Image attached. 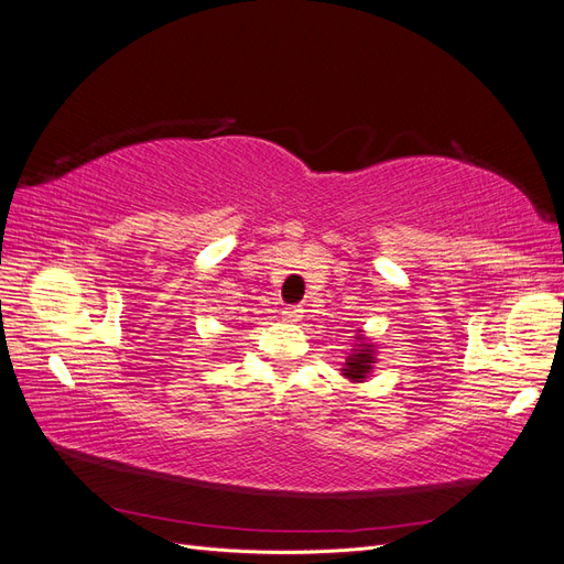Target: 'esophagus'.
<instances>
[{
    "label": "esophagus",
    "instance_id": "obj_1",
    "mask_svg": "<svg viewBox=\"0 0 564 564\" xmlns=\"http://www.w3.org/2000/svg\"><path fill=\"white\" fill-rule=\"evenodd\" d=\"M282 313H284V317H286V319L296 322V319L301 317V313H303V311H301V305H286V308H284Z\"/></svg>",
    "mask_w": 564,
    "mask_h": 564
}]
</instances>
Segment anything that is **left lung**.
Wrapping results in <instances>:
<instances>
[{
  "label": "left lung",
  "instance_id": "left-lung-1",
  "mask_svg": "<svg viewBox=\"0 0 564 564\" xmlns=\"http://www.w3.org/2000/svg\"><path fill=\"white\" fill-rule=\"evenodd\" d=\"M377 357H373V350L369 344H360V350H355L344 369V377H348L350 381H362L367 379V373L371 371V365Z\"/></svg>",
  "mask_w": 564,
  "mask_h": 564
}]
</instances>
